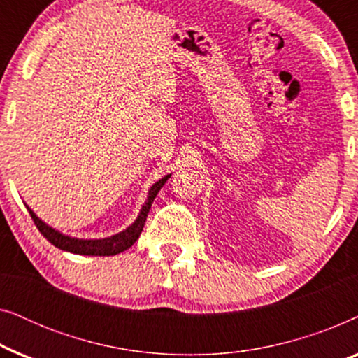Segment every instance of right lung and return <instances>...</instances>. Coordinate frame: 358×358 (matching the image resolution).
<instances>
[{"label":"right lung","instance_id":"1","mask_svg":"<svg viewBox=\"0 0 358 358\" xmlns=\"http://www.w3.org/2000/svg\"><path fill=\"white\" fill-rule=\"evenodd\" d=\"M169 178H171V174L164 176L163 179H159L158 182H156L153 187L150 189L148 200H146L143 207H141V212L138 215V218H136V222L131 224V227L127 228L125 231L114 234V236H110V238L76 239V238L65 236V234L58 233L57 229H53L48 227V224L43 223L42 220H38L36 217V213H34L31 208L27 207V210H29V213H31V217L34 220V223H36L37 229L43 234V238H45L48 243H52L55 248L62 249V251H68L73 254H85V256H115V254L127 251V249H129L131 244L138 239L141 229H143V227H145L146 217H148L151 203H153L155 197L158 195L161 187H163L164 182Z\"/></svg>","mask_w":358,"mask_h":358}]
</instances>
